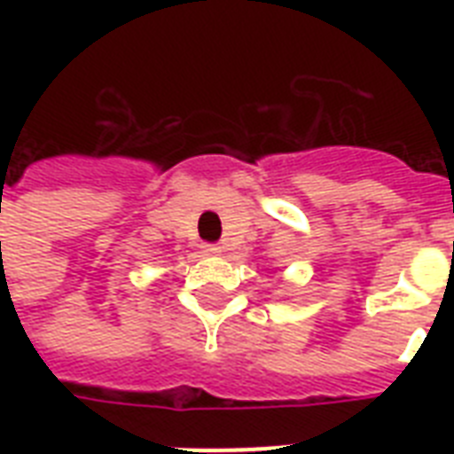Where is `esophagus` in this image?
Here are the masks:
<instances>
[{"mask_svg": "<svg viewBox=\"0 0 454 454\" xmlns=\"http://www.w3.org/2000/svg\"><path fill=\"white\" fill-rule=\"evenodd\" d=\"M202 252H205V254H209V256H214V254H219L221 247H219V245H202Z\"/></svg>", "mask_w": 454, "mask_h": 454, "instance_id": "esophagus-1", "label": "esophagus"}]
</instances>
